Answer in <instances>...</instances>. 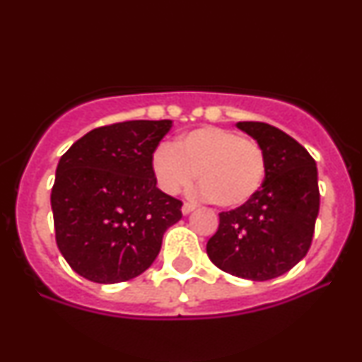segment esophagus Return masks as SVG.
I'll return each instance as SVG.
<instances>
[{"label": "esophagus", "instance_id": "obj_1", "mask_svg": "<svg viewBox=\"0 0 362 362\" xmlns=\"http://www.w3.org/2000/svg\"><path fill=\"white\" fill-rule=\"evenodd\" d=\"M195 209V204H190V202H184V206H182V214H190L192 211Z\"/></svg>", "mask_w": 362, "mask_h": 362}]
</instances>
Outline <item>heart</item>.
Instances as JSON below:
<instances>
[{
    "label": "heart",
    "instance_id": "1",
    "mask_svg": "<svg viewBox=\"0 0 362 362\" xmlns=\"http://www.w3.org/2000/svg\"><path fill=\"white\" fill-rule=\"evenodd\" d=\"M158 187L175 195L197 178L201 195L214 204L240 207L260 190L265 178V155L259 143L231 129L204 126L185 132L175 146L161 144L151 156Z\"/></svg>",
    "mask_w": 362,
    "mask_h": 362
}]
</instances>
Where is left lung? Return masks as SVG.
<instances>
[{"instance_id":"1","label":"left lung","mask_w":362,"mask_h":362,"mask_svg":"<svg viewBox=\"0 0 362 362\" xmlns=\"http://www.w3.org/2000/svg\"><path fill=\"white\" fill-rule=\"evenodd\" d=\"M264 149L265 178L247 204L219 214L207 242L216 267L250 281H269L305 259L320 209L317 163L281 129L236 122Z\"/></svg>"}]
</instances>
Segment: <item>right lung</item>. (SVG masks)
Listing matches in <instances>:
<instances>
[{
    "label": "right lung",
    "instance_id": "obj_1",
    "mask_svg": "<svg viewBox=\"0 0 362 362\" xmlns=\"http://www.w3.org/2000/svg\"><path fill=\"white\" fill-rule=\"evenodd\" d=\"M172 120H127L78 139L56 168V242L76 274L98 284L134 279L155 262L182 202L161 192L151 156Z\"/></svg>",
    "mask_w": 362,
    "mask_h": 362
}]
</instances>
